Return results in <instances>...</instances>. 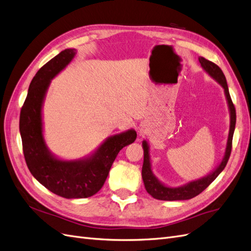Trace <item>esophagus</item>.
<instances>
[{
	"label": "esophagus",
	"mask_w": 251,
	"mask_h": 251,
	"mask_svg": "<svg viewBox=\"0 0 251 251\" xmlns=\"http://www.w3.org/2000/svg\"><path fill=\"white\" fill-rule=\"evenodd\" d=\"M144 133H146V130H144V126H141V127H140V134L142 135V134H144Z\"/></svg>",
	"instance_id": "1"
}]
</instances>
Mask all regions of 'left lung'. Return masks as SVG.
<instances>
[{"mask_svg": "<svg viewBox=\"0 0 251 251\" xmlns=\"http://www.w3.org/2000/svg\"><path fill=\"white\" fill-rule=\"evenodd\" d=\"M199 62L203 70L206 72L209 76L215 79L220 86L224 90V94L227 104H228L229 115H230V124H229V132H228V138H227L226 148L224 151V156L222 160L220 161L217 168L209 173L206 176H204L200 179L189 181L188 183L181 185V186H169L159 180L151 171V157H150V147L147 140L142 141V148H143V165H142V180L146 187L147 192L157 200H163V201H179V200H188L192 199L194 197L198 196L202 193L205 188H206L212 181H214L220 174L222 173L224 168L228 161L230 151H231V142H232V136L235 127V109L234 105L231 101V98L229 95L228 86H227L225 75L223 74L222 70L214 64L209 62V60L205 59L204 57H199Z\"/></svg>", "mask_w": 251, "mask_h": 251, "instance_id": "1", "label": "left lung"}]
</instances>
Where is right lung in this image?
I'll use <instances>...</instances> for the list:
<instances>
[{
    "mask_svg": "<svg viewBox=\"0 0 251 251\" xmlns=\"http://www.w3.org/2000/svg\"><path fill=\"white\" fill-rule=\"evenodd\" d=\"M76 49H65L37 71L30 82L20 115V133L25 160L32 176L50 192L66 199H81L102 187L121 149L135 141L133 128L105 139L90 155L65 160L48 149L44 137L43 105L51 80L76 55Z\"/></svg>",
    "mask_w": 251,
    "mask_h": 251,
    "instance_id": "obj_1",
    "label": "right lung"
}]
</instances>
